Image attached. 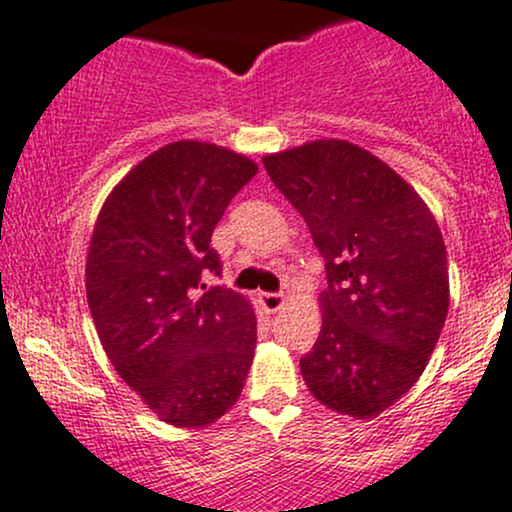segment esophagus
Listing matches in <instances>:
<instances>
[{
	"instance_id": "esophagus-1",
	"label": "esophagus",
	"mask_w": 512,
	"mask_h": 512,
	"mask_svg": "<svg viewBox=\"0 0 512 512\" xmlns=\"http://www.w3.org/2000/svg\"><path fill=\"white\" fill-rule=\"evenodd\" d=\"M260 301H262V306H265L267 311H279L284 306V294H277V292H265V294H260Z\"/></svg>"
}]
</instances>
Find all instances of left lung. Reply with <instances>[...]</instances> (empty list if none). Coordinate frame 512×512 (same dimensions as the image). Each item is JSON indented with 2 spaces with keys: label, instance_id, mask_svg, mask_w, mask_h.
I'll list each match as a JSON object with an SVG mask.
<instances>
[{
  "label": "left lung",
  "instance_id": "8db88e82",
  "mask_svg": "<svg viewBox=\"0 0 512 512\" xmlns=\"http://www.w3.org/2000/svg\"><path fill=\"white\" fill-rule=\"evenodd\" d=\"M326 260L324 324L299 360L311 395L375 417L417 383L449 311V267L427 203L385 161L343 139L262 159Z\"/></svg>",
  "mask_w": 512,
  "mask_h": 512
}]
</instances>
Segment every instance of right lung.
<instances>
[{
  "label": "right lung",
  "instance_id": "right-lung-1",
  "mask_svg": "<svg viewBox=\"0 0 512 512\" xmlns=\"http://www.w3.org/2000/svg\"><path fill=\"white\" fill-rule=\"evenodd\" d=\"M257 164L206 142L149 154L107 196L85 292L117 375L174 427H208L238 402L257 321L250 301L206 287L223 272L211 235Z\"/></svg>",
  "mask_w": 512,
  "mask_h": 512
}]
</instances>
